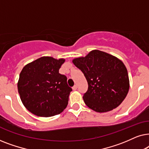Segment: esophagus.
<instances>
[{
    "label": "esophagus",
    "instance_id": "esophagus-1",
    "mask_svg": "<svg viewBox=\"0 0 149 149\" xmlns=\"http://www.w3.org/2000/svg\"><path fill=\"white\" fill-rule=\"evenodd\" d=\"M77 85H74V86L72 87V89H73V90H77Z\"/></svg>",
    "mask_w": 149,
    "mask_h": 149
}]
</instances>
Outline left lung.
<instances>
[{
    "label": "left lung",
    "mask_w": 149,
    "mask_h": 149,
    "mask_svg": "<svg viewBox=\"0 0 149 149\" xmlns=\"http://www.w3.org/2000/svg\"><path fill=\"white\" fill-rule=\"evenodd\" d=\"M84 74L88 89L83 98L89 109L97 113L111 111L121 104L130 88L127 68L117 57L92 50L85 57L72 60Z\"/></svg>",
    "instance_id": "1"
}]
</instances>
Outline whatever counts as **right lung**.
<instances>
[{
    "mask_svg": "<svg viewBox=\"0 0 149 149\" xmlns=\"http://www.w3.org/2000/svg\"><path fill=\"white\" fill-rule=\"evenodd\" d=\"M65 59L43 56L22 69L17 82L20 99L34 115L49 117L58 115L68 105L72 89L65 75L59 73Z\"/></svg>",
    "mask_w": 149,
    "mask_h": 149,
    "instance_id": "1",
    "label": "right lung"
}]
</instances>
